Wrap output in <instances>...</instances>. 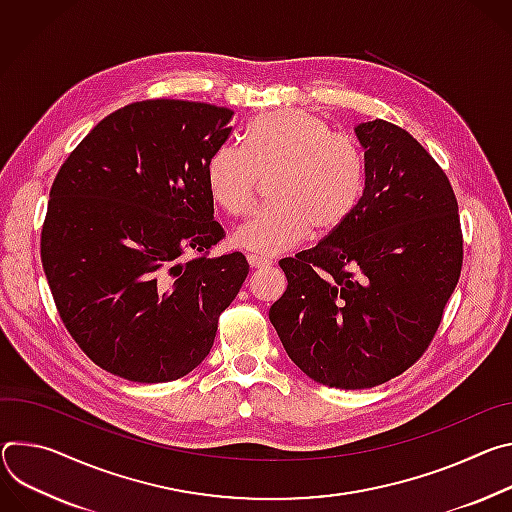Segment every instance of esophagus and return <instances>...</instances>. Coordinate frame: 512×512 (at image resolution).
<instances>
[{
  "instance_id": "esophagus-1",
  "label": "esophagus",
  "mask_w": 512,
  "mask_h": 512,
  "mask_svg": "<svg viewBox=\"0 0 512 512\" xmlns=\"http://www.w3.org/2000/svg\"><path fill=\"white\" fill-rule=\"evenodd\" d=\"M248 262H250V266L254 268V270H264V268H270V260H266V258H260V256H248Z\"/></svg>"
}]
</instances>
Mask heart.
<instances>
[{
  "label": "heart",
  "mask_w": 512,
  "mask_h": 512,
  "mask_svg": "<svg viewBox=\"0 0 512 512\" xmlns=\"http://www.w3.org/2000/svg\"><path fill=\"white\" fill-rule=\"evenodd\" d=\"M270 201L238 227L234 242L262 256H276L307 238L342 227L358 207L366 164L360 146L333 134L331 126L303 109H272L254 118L246 146L221 144L207 162L211 199L244 217L256 205L262 177H270Z\"/></svg>",
  "instance_id": "1"
}]
</instances>
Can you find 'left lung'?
Returning <instances> with one entry per match:
<instances>
[{
  "instance_id": "obj_1",
  "label": "left lung",
  "mask_w": 512,
  "mask_h": 512,
  "mask_svg": "<svg viewBox=\"0 0 512 512\" xmlns=\"http://www.w3.org/2000/svg\"><path fill=\"white\" fill-rule=\"evenodd\" d=\"M366 187L350 219L278 264L289 287L270 321L289 358L331 388H372L429 348L456 289L458 199L435 158L403 128L360 124Z\"/></svg>"
}]
</instances>
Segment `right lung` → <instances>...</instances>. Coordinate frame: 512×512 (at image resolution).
Wrapping results in <instances>:
<instances>
[{
	"label": "right lung",
	"instance_id": "obj_1",
	"mask_svg": "<svg viewBox=\"0 0 512 512\" xmlns=\"http://www.w3.org/2000/svg\"><path fill=\"white\" fill-rule=\"evenodd\" d=\"M234 111L146 99L103 118L50 187L40 258L59 315L99 368L170 382L209 354L248 276L213 219L207 162ZM193 253V257L188 254Z\"/></svg>",
	"mask_w": 512,
	"mask_h": 512
}]
</instances>
